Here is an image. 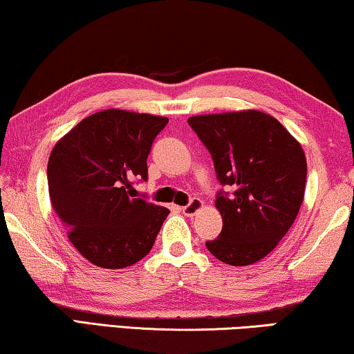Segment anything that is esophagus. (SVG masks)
I'll list each match as a JSON object with an SVG mask.
<instances>
[{"label": "esophagus", "instance_id": "esophagus-1", "mask_svg": "<svg viewBox=\"0 0 354 354\" xmlns=\"http://www.w3.org/2000/svg\"><path fill=\"white\" fill-rule=\"evenodd\" d=\"M203 207H204L203 201H201V199H193L188 205H183L182 212H183V215H187V216H194Z\"/></svg>", "mask_w": 354, "mask_h": 354}]
</instances>
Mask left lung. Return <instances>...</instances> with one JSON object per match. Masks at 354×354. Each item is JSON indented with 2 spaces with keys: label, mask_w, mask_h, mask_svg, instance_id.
I'll list each match as a JSON object with an SVG mask.
<instances>
[{
  "label": "left lung",
  "mask_w": 354,
  "mask_h": 354,
  "mask_svg": "<svg viewBox=\"0 0 354 354\" xmlns=\"http://www.w3.org/2000/svg\"><path fill=\"white\" fill-rule=\"evenodd\" d=\"M207 147L221 185L215 207L220 237L205 242L221 263L250 266L290 231L306 192L307 160L301 144L277 118L261 111L205 113L188 118Z\"/></svg>",
  "instance_id": "obj_1"
}]
</instances>
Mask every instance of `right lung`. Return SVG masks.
Segmentation results:
<instances>
[{"label": "right lung", "mask_w": 354, "mask_h": 354, "mask_svg": "<svg viewBox=\"0 0 354 354\" xmlns=\"http://www.w3.org/2000/svg\"><path fill=\"white\" fill-rule=\"evenodd\" d=\"M166 117L106 109L53 147L47 165L52 207L68 239L97 268L123 269L153 247L169 209L133 198Z\"/></svg>", "instance_id": "1"}]
</instances>
